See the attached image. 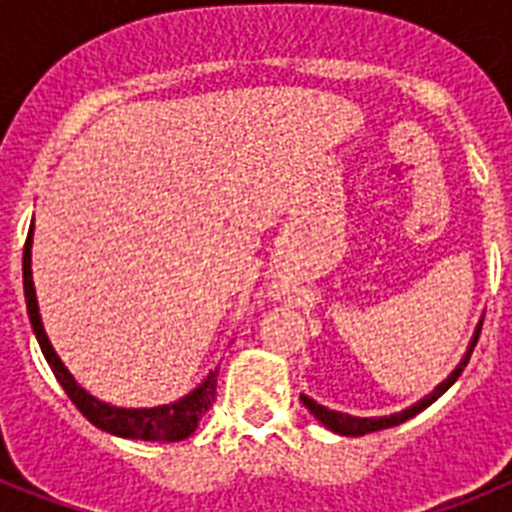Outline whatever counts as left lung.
Here are the masks:
<instances>
[{
  "instance_id": "1",
  "label": "left lung",
  "mask_w": 512,
  "mask_h": 512,
  "mask_svg": "<svg viewBox=\"0 0 512 512\" xmlns=\"http://www.w3.org/2000/svg\"><path fill=\"white\" fill-rule=\"evenodd\" d=\"M482 320H485V315H482V318H479L477 328H474L472 341H469L467 351H464V356H461L459 364L454 366V372H451L449 377L443 379V382H438L436 387H433L431 395L420 397L418 402H413V405H410V408L400 410V413L379 415V418H359V415L338 413V410L325 408V405H320V402H315V400H312V397H307V395H300L302 405H305V408L310 410V413L315 415V418H318L320 423H323L325 428H328V431L338 433V436H366V433L384 431V428H392V425L405 423V420H410V418H415V415H418V413H423V410L428 408V405H433V402H436L438 397H441L443 392L449 390L451 384H454L456 379H459V374L464 372V366L469 364V356H472L474 346H477V341H479V330H482Z\"/></svg>"
}]
</instances>
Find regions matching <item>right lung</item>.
<instances>
[{
  "label": "right lung",
  "mask_w": 512,
  "mask_h": 512,
  "mask_svg": "<svg viewBox=\"0 0 512 512\" xmlns=\"http://www.w3.org/2000/svg\"><path fill=\"white\" fill-rule=\"evenodd\" d=\"M22 284H25V302H27V315H30V325L33 333L40 343L45 361L56 374L58 384L63 392L71 397L79 413L97 425L99 431H107L112 436L120 438H138V441H161V443H174L184 441L197 431L202 415L210 410L215 402V387H217V366L197 384L189 395L179 397L176 402L169 405H156V408H115L110 402L97 400L89 395L84 387L74 379V374L66 369L61 359H58L56 348H53L51 338L45 333L43 320H40V307L38 297H35V284H33V225L27 233L25 251H22Z\"/></svg>",
  "instance_id": "obj_1"
}]
</instances>
